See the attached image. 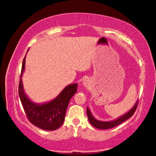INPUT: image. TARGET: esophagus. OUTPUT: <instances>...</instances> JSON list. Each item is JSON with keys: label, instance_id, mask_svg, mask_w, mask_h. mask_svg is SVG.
Returning <instances> with one entry per match:
<instances>
[{"label": "esophagus", "instance_id": "1", "mask_svg": "<svg viewBox=\"0 0 156 156\" xmlns=\"http://www.w3.org/2000/svg\"><path fill=\"white\" fill-rule=\"evenodd\" d=\"M83 85H85V86H88V84H89V83H88V80H83Z\"/></svg>", "mask_w": 156, "mask_h": 156}]
</instances>
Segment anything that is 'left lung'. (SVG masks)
Returning <instances> with one entry per match:
<instances>
[{"instance_id": "8db88e82", "label": "left lung", "mask_w": 156, "mask_h": 156, "mask_svg": "<svg viewBox=\"0 0 156 156\" xmlns=\"http://www.w3.org/2000/svg\"><path fill=\"white\" fill-rule=\"evenodd\" d=\"M137 105H138V100L136 102L134 106H133L132 108L128 112L126 113L124 115H122V117H119L117 119L112 120V121H109V122H102V121H99V120L96 119L95 118H94L93 116L92 115V114L90 112V111L88 107H87V118H88L90 123L94 127H95V128L100 129H111V128H113V127L118 126L119 124H122V122H125L126 120L132 117L133 115L135 112L136 109Z\"/></svg>"}]
</instances>
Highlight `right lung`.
I'll use <instances>...</instances> for the list:
<instances>
[{
	"instance_id": "1",
	"label": "right lung",
	"mask_w": 156,
	"mask_h": 156,
	"mask_svg": "<svg viewBox=\"0 0 156 156\" xmlns=\"http://www.w3.org/2000/svg\"><path fill=\"white\" fill-rule=\"evenodd\" d=\"M25 57L23 59L20 79L18 93L20 99L27 119L32 124L43 130L54 131L58 129L64 122L66 112L71 98L77 91L78 83L67 85L53 100L44 104L32 102L25 95L22 76L25 68Z\"/></svg>"
}]
</instances>
